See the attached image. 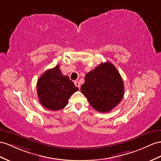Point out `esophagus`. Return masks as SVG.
Wrapping results in <instances>:
<instances>
[{"mask_svg": "<svg viewBox=\"0 0 161 161\" xmlns=\"http://www.w3.org/2000/svg\"><path fill=\"white\" fill-rule=\"evenodd\" d=\"M75 86H77V88H80V84L79 81H75Z\"/></svg>", "mask_w": 161, "mask_h": 161, "instance_id": "obj_1", "label": "esophagus"}]
</instances>
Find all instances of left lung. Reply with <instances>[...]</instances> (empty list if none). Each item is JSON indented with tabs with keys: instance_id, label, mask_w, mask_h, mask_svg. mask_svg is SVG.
Segmentation results:
<instances>
[{
	"instance_id": "obj_1",
	"label": "left lung",
	"mask_w": 161,
	"mask_h": 161,
	"mask_svg": "<svg viewBox=\"0 0 161 161\" xmlns=\"http://www.w3.org/2000/svg\"><path fill=\"white\" fill-rule=\"evenodd\" d=\"M81 91L92 108L109 112L122 101L125 87L120 73L109 62L101 63L86 74Z\"/></svg>"
}]
</instances>
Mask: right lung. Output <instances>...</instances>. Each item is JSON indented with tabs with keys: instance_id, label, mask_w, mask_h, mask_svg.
<instances>
[{
	"instance_id": "1",
	"label": "right lung",
	"mask_w": 161,
	"mask_h": 161,
	"mask_svg": "<svg viewBox=\"0 0 161 161\" xmlns=\"http://www.w3.org/2000/svg\"><path fill=\"white\" fill-rule=\"evenodd\" d=\"M36 90L40 103L47 109L56 111L67 105L69 98L77 91L78 88L68 76L62 74L58 64L41 75Z\"/></svg>"
}]
</instances>
